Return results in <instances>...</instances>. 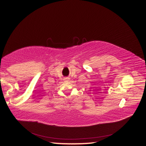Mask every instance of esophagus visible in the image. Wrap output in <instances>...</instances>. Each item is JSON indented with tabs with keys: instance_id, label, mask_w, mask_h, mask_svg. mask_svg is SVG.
<instances>
[{
	"instance_id": "esophagus-1",
	"label": "esophagus",
	"mask_w": 146,
	"mask_h": 146,
	"mask_svg": "<svg viewBox=\"0 0 146 146\" xmlns=\"http://www.w3.org/2000/svg\"><path fill=\"white\" fill-rule=\"evenodd\" d=\"M69 80H70V78H65V79H64V81L65 82H68V81H69Z\"/></svg>"
}]
</instances>
